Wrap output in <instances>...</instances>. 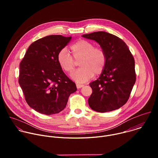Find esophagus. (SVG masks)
<instances>
[{
	"label": "esophagus",
	"mask_w": 158,
	"mask_h": 158,
	"mask_svg": "<svg viewBox=\"0 0 158 158\" xmlns=\"http://www.w3.org/2000/svg\"><path fill=\"white\" fill-rule=\"evenodd\" d=\"M76 87H77V89H79V88H81V87H84V85L80 84H76Z\"/></svg>",
	"instance_id": "obj_1"
}]
</instances>
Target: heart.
<instances>
[{
	"mask_svg": "<svg viewBox=\"0 0 158 158\" xmlns=\"http://www.w3.org/2000/svg\"><path fill=\"white\" fill-rule=\"evenodd\" d=\"M71 49L76 61L80 60L81 68L71 74L75 81L84 83L94 74L102 73L107 62V55L102 48H95L93 42L81 39L73 44ZM73 58L65 48L62 49L57 54V61L61 68L68 73H71L76 67V62Z\"/></svg>",
	"mask_w": 158,
	"mask_h": 158,
	"instance_id": "heart-1",
	"label": "heart"
}]
</instances>
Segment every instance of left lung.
Listing matches in <instances>:
<instances>
[{
  "instance_id": "obj_1",
  "label": "left lung",
  "mask_w": 158,
  "mask_h": 158,
  "mask_svg": "<svg viewBox=\"0 0 158 158\" xmlns=\"http://www.w3.org/2000/svg\"><path fill=\"white\" fill-rule=\"evenodd\" d=\"M82 37L98 42L107 55L105 68L99 77L89 84L93 93L88 99L93 110L106 112L124 105L136 82L135 62L126 44L118 37L99 31Z\"/></svg>"
}]
</instances>
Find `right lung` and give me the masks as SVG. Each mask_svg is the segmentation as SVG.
Here are the masks:
<instances>
[{"instance_id": "right-lung-1", "label": "right lung", "mask_w": 158, "mask_h": 158, "mask_svg": "<svg viewBox=\"0 0 158 158\" xmlns=\"http://www.w3.org/2000/svg\"><path fill=\"white\" fill-rule=\"evenodd\" d=\"M70 37L51 35L34 42L19 65V83L28 105L46 115L57 114L66 106L76 84L67 77L57 61L59 52Z\"/></svg>"}]
</instances>
